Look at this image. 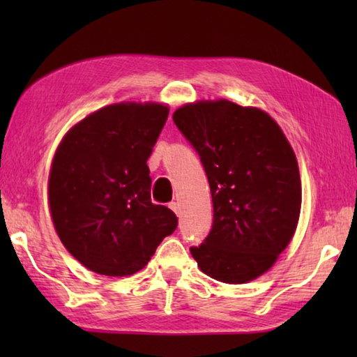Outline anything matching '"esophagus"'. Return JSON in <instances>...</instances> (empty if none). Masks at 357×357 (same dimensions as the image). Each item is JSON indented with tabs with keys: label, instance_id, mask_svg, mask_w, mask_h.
<instances>
[{
	"label": "esophagus",
	"instance_id": "34e87169",
	"mask_svg": "<svg viewBox=\"0 0 357 357\" xmlns=\"http://www.w3.org/2000/svg\"><path fill=\"white\" fill-rule=\"evenodd\" d=\"M168 206H170V209L173 211V213H174V214H176V215H179V213H181V209H179V204H178L176 202H172L170 204H168Z\"/></svg>",
	"mask_w": 357,
	"mask_h": 357
}]
</instances>
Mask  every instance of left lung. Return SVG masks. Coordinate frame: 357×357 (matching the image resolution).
I'll return each instance as SVG.
<instances>
[{
	"label": "left lung",
	"instance_id": "left-lung-1",
	"mask_svg": "<svg viewBox=\"0 0 357 357\" xmlns=\"http://www.w3.org/2000/svg\"><path fill=\"white\" fill-rule=\"evenodd\" d=\"M173 121L200 155L213 195V227L190 247L204 274L245 283L291 241L301 213L298 160L279 124L229 100L178 108Z\"/></svg>",
	"mask_w": 357,
	"mask_h": 357
}]
</instances>
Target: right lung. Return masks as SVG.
Returning <instances> with one entry per match:
<instances>
[{
  "instance_id": "right-lung-1",
  "label": "right lung",
  "mask_w": 357,
  "mask_h": 357,
  "mask_svg": "<svg viewBox=\"0 0 357 357\" xmlns=\"http://www.w3.org/2000/svg\"><path fill=\"white\" fill-rule=\"evenodd\" d=\"M167 118L160 104L108 105L74 126L56 149L48 179L53 225L93 273H138L178 227L172 209L151 202L146 164Z\"/></svg>"
}]
</instances>
